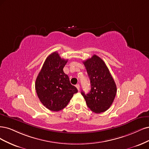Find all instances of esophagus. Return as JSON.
Returning <instances> with one entry per match:
<instances>
[{"label":"esophagus","mask_w":149,"mask_h":149,"mask_svg":"<svg viewBox=\"0 0 149 149\" xmlns=\"http://www.w3.org/2000/svg\"><path fill=\"white\" fill-rule=\"evenodd\" d=\"M75 87H76L78 89V90H80V85H79V84H77V85H75Z\"/></svg>","instance_id":"1"}]
</instances>
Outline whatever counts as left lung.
<instances>
[{
    "label": "left lung",
    "instance_id": "8db88e82",
    "mask_svg": "<svg viewBox=\"0 0 149 149\" xmlns=\"http://www.w3.org/2000/svg\"><path fill=\"white\" fill-rule=\"evenodd\" d=\"M90 80L88 94L81 92L88 107L95 113L106 111L111 107L117 88L104 62L97 55L83 62Z\"/></svg>",
    "mask_w": 149,
    "mask_h": 149
}]
</instances>
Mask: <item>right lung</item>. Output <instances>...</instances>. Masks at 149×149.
<instances>
[{
    "label": "right lung",
    "instance_id": "add662e5",
    "mask_svg": "<svg viewBox=\"0 0 149 149\" xmlns=\"http://www.w3.org/2000/svg\"><path fill=\"white\" fill-rule=\"evenodd\" d=\"M68 60L62 59L57 52L47 57L38 74L35 89L44 106L52 111L64 109L78 90L71 85L63 68Z\"/></svg>",
    "mask_w": 149,
    "mask_h": 149
}]
</instances>
